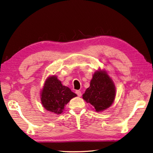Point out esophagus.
<instances>
[{"label":"esophagus","mask_w":153,"mask_h":153,"mask_svg":"<svg viewBox=\"0 0 153 153\" xmlns=\"http://www.w3.org/2000/svg\"><path fill=\"white\" fill-rule=\"evenodd\" d=\"M76 94L77 95V96H79V97H81V95H82L81 91H79V90H76Z\"/></svg>","instance_id":"1"}]
</instances>
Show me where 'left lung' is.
Listing matches in <instances>:
<instances>
[{"label":"left lung","mask_w":153,"mask_h":153,"mask_svg":"<svg viewBox=\"0 0 153 153\" xmlns=\"http://www.w3.org/2000/svg\"><path fill=\"white\" fill-rule=\"evenodd\" d=\"M115 86L111 78L105 71H96L82 98L90 103L97 112L110 107L115 98Z\"/></svg>","instance_id":"1"}]
</instances>
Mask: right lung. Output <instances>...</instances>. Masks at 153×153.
<instances>
[{
	"label": "right lung",
	"mask_w": 153,
	"mask_h": 153,
	"mask_svg": "<svg viewBox=\"0 0 153 153\" xmlns=\"http://www.w3.org/2000/svg\"><path fill=\"white\" fill-rule=\"evenodd\" d=\"M77 95L68 87L63 86L55 76H49L45 80L41 91V101L46 110L56 114H61L65 106Z\"/></svg>",
	"instance_id": "1"
}]
</instances>
